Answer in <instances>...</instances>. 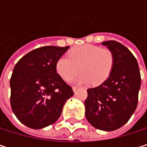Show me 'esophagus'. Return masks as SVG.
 I'll return each mask as SVG.
<instances>
[{"mask_svg":"<svg viewBox=\"0 0 147 147\" xmlns=\"http://www.w3.org/2000/svg\"><path fill=\"white\" fill-rule=\"evenodd\" d=\"M77 88H78V87H77V86H73V87H72V89H73L74 92H76Z\"/></svg>","mask_w":147,"mask_h":147,"instance_id":"esophagus-1","label":"esophagus"}]
</instances>
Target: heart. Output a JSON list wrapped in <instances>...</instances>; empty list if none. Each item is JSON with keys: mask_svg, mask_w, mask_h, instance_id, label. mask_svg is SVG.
I'll list each match as a JSON object with an SVG mask.
<instances>
[{"mask_svg": "<svg viewBox=\"0 0 147 147\" xmlns=\"http://www.w3.org/2000/svg\"><path fill=\"white\" fill-rule=\"evenodd\" d=\"M68 57L62 56L56 62V71L65 80L70 81L79 71L78 82L99 85L105 82L113 68L114 54L110 48L93 44L72 47Z\"/></svg>", "mask_w": 147, "mask_h": 147, "instance_id": "obj_1", "label": "heart"}]
</instances>
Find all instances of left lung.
<instances>
[{
  "label": "left lung",
  "mask_w": 147,
  "mask_h": 147,
  "mask_svg": "<svg viewBox=\"0 0 147 147\" xmlns=\"http://www.w3.org/2000/svg\"><path fill=\"white\" fill-rule=\"evenodd\" d=\"M102 44L112 51L114 65L102 84L88 89L85 115L93 127L113 131L123 127L136 110L141 78L138 62L125 46L116 41Z\"/></svg>",
  "instance_id": "8db88e82"
}]
</instances>
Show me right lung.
Wrapping results in <instances>:
<instances>
[{"label": "right lung", "instance_id": "right-lung-1", "mask_svg": "<svg viewBox=\"0 0 147 147\" xmlns=\"http://www.w3.org/2000/svg\"><path fill=\"white\" fill-rule=\"evenodd\" d=\"M67 47L36 48L15 65L10 79L12 110L25 126L40 129L54 123L73 96L72 88L56 71L57 60Z\"/></svg>", "mask_w": 147, "mask_h": 147}]
</instances>
